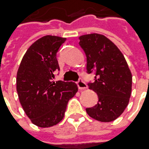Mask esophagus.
I'll use <instances>...</instances> for the list:
<instances>
[{"instance_id":"1","label":"esophagus","mask_w":149,"mask_h":149,"mask_svg":"<svg viewBox=\"0 0 149 149\" xmlns=\"http://www.w3.org/2000/svg\"><path fill=\"white\" fill-rule=\"evenodd\" d=\"M77 86L80 90H83V89H86L87 88V85L86 84V82L83 81L81 79L77 81Z\"/></svg>"}]
</instances>
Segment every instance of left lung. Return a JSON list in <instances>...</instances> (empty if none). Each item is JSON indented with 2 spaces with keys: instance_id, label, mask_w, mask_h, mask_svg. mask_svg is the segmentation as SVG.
I'll return each instance as SVG.
<instances>
[{
  "instance_id": "1",
  "label": "left lung",
  "mask_w": 149,
  "mask_h": 149,
  "mask_svg": "<svg viewBox=\"0 0 149 149\" xmlns=\"http://www.w3.org/2000/svg\"><path fill=\"white\" fill-rule=\"evenodd\" d=\"M80 46L86 56L88 73L95 72L89 89L98 95V103L86 108L88 116L100 122L116 120L129 104L132 90V74L125 58L116 44L105 35L84 34Z\"/></svg>"
}]
</instances>
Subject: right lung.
I'll return each instance as SVG.
<instances>
[{"label":"right lung","instance_id":"right-lung-1","mask_svg":"<svg viewBox=\"0 0 149 149\" xmlns=\"http://www.w3.org/2000/svg\"><path fill=\"white\" fill-rule=\"evenodd\" d=\"M66 38L46 35L26 51L19 67L16 91L24 111L33 125L48 128L64 117L68 100L77 92L72 81H54L59 70L57 53Z\"/></svg>","mask_w":149,"mask_h":149}]
</instances>
